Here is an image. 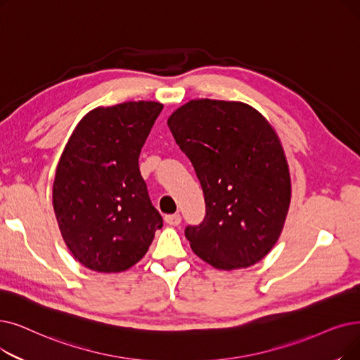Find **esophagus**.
Listing matches in <instances>:
<instances>
[{
  "mask_svg": "<svg viewBox=\"0 0 360 360\" xmlns=\"http://www.w3.org/2000/svg\"><path fill=\"white\" fill-rule=\"evenodd\" d=\"M165 221L167 225H172V226H178L181 224V214L175 213V214H167L165 216Z\"/></svg>",
  "mask_w": 360,
  "mask_h": 360,
  "instance_id": "esophagus-1",
  "label": "esophagus"
}]
</instances>
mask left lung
I'll return each instance as SVG.
<instances>
[{
	"label": "left lung",
	"instance_id": "8db88e82",
	"mask_svg": "<svg viewBox=\"0 0 360 360\" xmlns=\"http://www.w3.org/2000/svg\"><path fill=\"white\" fill-rule=\"evenodd\" d=\"M167 124L205 193V219L185 228L193 252L222 271L260 262L291 200L288 163L271 123L245 103L201 98L176 108Z\"/></svg>",
	"mask_w": 360,
	"mask_h": 360
}]
</instances>
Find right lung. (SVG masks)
Masks as SVG:
<instances>
[{"instance_id": "obj_1", "label": "right lung", "mask_w": 360, "mask_h": 360, "mask_svg": "<svg viewBox=\"0 0 360 360\" xmlns=\"http://www.w3.org/2000/svg\"><path fill=\"white\" fill-rule=\"evenodd\" d=\"M163 104L97 107L76 124L57 165L53 206L63 240L85 268L127 271L163 226L138 159Z\"/></svg>"}]
</instances>
